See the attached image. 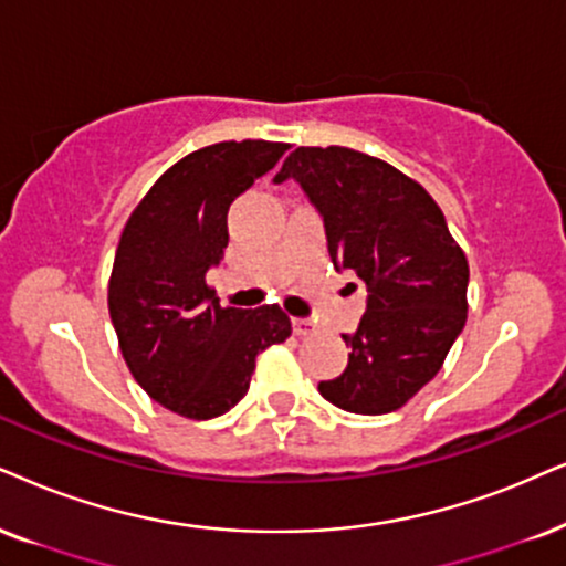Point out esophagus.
<instances>
[{
	"mask_svg": "<svg viewBox=\"0 0 566 566\" xmlns=\"http://www.w3.org/2000/svg\"><path fill=\"white\" fill-rule=\"evenodd\" d=\"M292 332L297 336H307V334H316V324L311 318H292Z\"/></svg>",
	"mask_w": 566,
	"mask_h": 566,
	"instance_id": "obj_1",
	"label": "esophagus"
}]
</instances>
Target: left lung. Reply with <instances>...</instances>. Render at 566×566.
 I'll use <instances>...</instances> for the list:
<instances>
[{"instance_id":"8db88e82","label":"left lung","mask_w":566,"mask_h":566,"mask_svg":"<svg viewBox=\"0 0 566 566\" xmlns=\"http://www.w3.org/2000/svg\"><path fill=\"white\" fill-rule=\"evenodd\" d=\"M295 180L324 219L336 271L366 282V313L342 334L345 374L321 381L328 402L355 415L407 405L439 374L468 318V259L436 200L376 156L300 146L274 182Z\"/></svg>"}]
</instances>
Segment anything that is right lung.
I'll return each instance as SVG.
<instances>
[{
	"mask_svg": "<svg viewBox=\"0 0 566 566\" xmlns=\"http://www.w3.org/2000/svg\"><path fill=\"white\" fill-rule=\"evenodd\" d=\"M287 143L224 140L169 167L127 219L109 279L119 349L148 397L211 420L248 395L255 357L292 334L279 305L221 307L206 284L230 242L227 211Z\"/></svg>",
	"mask_w": 566,
	"mask_h": 566,
	"instance_id": "1",
	"label": "right lung"
}]
</instances>
